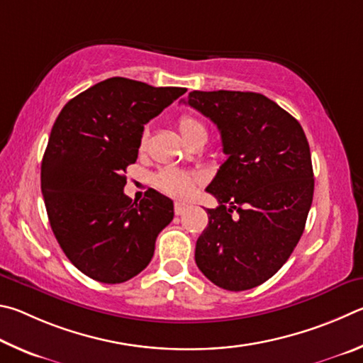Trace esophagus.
Masks as SVG:
<instances>
[{
  "label": "esophagus",
  "instance_id": "34e87169",
  "mask_svg": "<svg viewBox=\"0 0 363 363\" xmlns=\"http://www.w3.org/2000/svg\"><path fill=\"white\" fill-rule=\"evenodd\" d=\"M186 208H188V204H185V202H175V206H174L175 215H183Z\"/></svg>",
  "mask_w": 363,
  "mask_h": 363
}]
</instances>
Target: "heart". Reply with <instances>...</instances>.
<instances>
[{"instance_id": "obj_1", "label": "heart", "mask_w": 363, "mask_h": 363, "mask_svg": "<svg viewBox=\"0 0 363 363\" xmlns=\"http://www.w3.org/2000/svg\"><path fill=\"white\" fill-rule=\"evenodd\" d=\"M177 129L188 145L194 142L196 138H207L206 125L199 119L191 116V114H182L177 121ZM146 145H148V133L143 132L138 143L140 152L146 150ZM152 183H155L157 189H161L162 193L172 196V198L186 199L201 183V175L175 169H164L152 177Z\"/></svg>"}]
</instances>
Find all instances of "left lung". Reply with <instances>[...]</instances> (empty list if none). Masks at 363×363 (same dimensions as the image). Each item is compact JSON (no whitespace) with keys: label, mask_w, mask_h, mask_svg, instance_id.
Returning a JSON list of instances; mask_svg holds the SVG:
<instances>
[{"label":"left lung","mask_w":363,"mask_h":363,"mask_svg":"<svg viewBox=\"0 0 363 363\" xmlns=\"http://www.w3.org/2000/svg\"><path fill=\"white\" fill-rule=\"evenodd\" d=\"M183 104L217 124L228 156L206 188L220 206L207 208L196 264L220 289H253L282 268L304 231L314 194L308 138L257 92L193 91Z\"/></svg>","instance_id":"left-lung-1"}]
</instances>
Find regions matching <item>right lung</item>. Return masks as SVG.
<instances>
[{
	"label": "right lung",
	"mask_w": 363,
	"mask_h": 363,
	"mask_svg": "<svg viewBox=\"0 0 363 363\" xmlns=\"http://www.w3.org/2000/svg\"><path fill=\"white\" fill-rule=\"evenodd\" d=\"M186 92L110 78L62 108L41 164L50 228L82 274L121 284L150 264L174 202L151 189L135 204L124 194L125 169L137 161L143 125Z\"/></svg>",
	"instance_id": "right-lung-1"
}]
</instances>
